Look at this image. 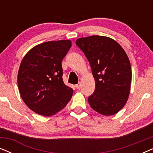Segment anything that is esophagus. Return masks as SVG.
Wrapping results in <instances>:
<instances>
[{"mask_svg": "<svg viewBox=\"0 0 153 153\" xmlns=\"http://www.w3.org/2000/svg\"><path fill=\"white\" fill-rule=\"evenodd\" d=\"M75 87L76 88H79L81 87V83H78V84H76V85H75Z\"/></svg>", "mask_w": 153, "mask_h": 153, "instance_id": "esophagus-1", "label": "esophagus"}]
</instances>
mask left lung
<instances>
[{
    "instance_id": "left-lung-1",
    "label": "left lung",
    "mask_w": 153,
    "mask_h": 153,
    "mask_svg": "<svg viewBox=\"0 0 153 153\" xmlns=\"http://www.w3.org/2000/svg\"><path fill=\"white\" fill-rule=\"evenodd\" d=\"M76 45L88 60L95 81V91L88 98L89 104L100 114H116L125 105L129 95L131 70L128 56L110 37H82Z\"/></svg>"
}]
</instances>
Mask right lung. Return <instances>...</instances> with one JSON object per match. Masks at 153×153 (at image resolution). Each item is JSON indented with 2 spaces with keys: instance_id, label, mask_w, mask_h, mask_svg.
<instances>
[{
  "instance_id": "1",
  "label": "right lung",
  "mask_w": 153,
  "mask_h": 153,
  "mask_svg": "<svg viewBox=\"0 0 153 153\" xmlns=\"http://www.w3.org/2000/svg\"><path fill=\"white\" fill-rule=\"evenodd\" d=\"M72 47L70 40L49 41L26 54L18 72V88L24 103L33 111L51 116L65 107L73 89L62 80V60Z\"/></svg>"
}]
</instances>
